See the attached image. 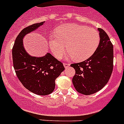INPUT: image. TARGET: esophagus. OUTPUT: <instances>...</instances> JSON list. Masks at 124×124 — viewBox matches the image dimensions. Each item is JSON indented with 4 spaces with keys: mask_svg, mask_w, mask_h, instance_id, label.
I'll return each mask as SVG.
<instances>
[{
    "mask_svg": "<svg viewBox=\"0 0 124 124\" xmlns=\"http://www.w3.org/2000/svg\"><path fill=\"white\" fill-rule=\"evenodd\" d=\"M63 65H64L65 68H68L70 66V64H69V63H63Z\"/></svg>",
    "mask_w": 124,
    "mask_h": 124,
    "instance_id": "34e87169",
    "label": "esophagus"
}]
</instances>
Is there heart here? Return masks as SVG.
<instances>
[{"label": "heart", "instance_id": "obj_1", "mask_svg": "<svg viewBox=\"0 0 124 124\" xmlns=\"http://www.w3.org/2000/svg\"><path fill=\"white\" fill-rule=\"evenodd\" d=\"M100 35L96 30L78 24H64L50 35L49 46L54 56L61 59L66 51L69 58L81 61L91 56L99 46Z\"/></svg>", "mask_w": 124, "mask_h": 124}]
</instances>
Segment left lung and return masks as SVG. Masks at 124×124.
Here are the masks:
<instances>
[{
	"label": "left lung",
	"mask_w": 124,
	"mask_h": 124,
	"mask_svg": "<svg viewBox=\"0 0 124 124\" xmlns=\"http://www.w3.org/2000/svg\"><path fill=\"white\" fill-rule=\"evenodd\" d=\"M100 43L94 53L81 63L71 64L75 70L73 85L76 90L84 95L97 93L106 86L113 70V45L109 36L98 28Z\"/></svg>",
	"instance_id": "8db88e82"
}]
</instances>
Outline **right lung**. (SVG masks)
Returning <instances> with one entry per match:
<instances>
[{
    "label": "right lung",
    "mask_w": 124,
    "mask_h": 124,
    "mask_svg": "<svg viewBox=\"0 0 124 124\" xmlns=\"http://www.w3.org/2000/svg\"><path fill=\"white\" fill-rule=\"evenodd\" d=\"M44 22L23 28L12 48L13 64L17 78L25 88L40 96L50 94L54 91L55 79L64 70L63 63L50 53L37 58L29 55L24 49L23 38L25 35L35 30Z\"/></svg>",
    "instance_id": "obj_1"
}]
</instances>
